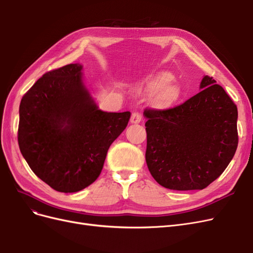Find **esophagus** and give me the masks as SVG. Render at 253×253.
Here are the masks:
<instances>
[{
  "label": "esophagus",
  "instance_id": "esophagus-1",
  "mask_svg": "<svg viewBox=\"0 0 253 253\" xmlns=\"http://www.w3.org/2000/svg\"><path fill=\"white\" fill-rule=\"evenodd\" d=\"M141 114L140 113H138V112H134L133 114H132V116H131V124H139V122L141 121Z\"/></svg>",
  "mask_w": 253,
  "mask_h": 253
}]
</instances>
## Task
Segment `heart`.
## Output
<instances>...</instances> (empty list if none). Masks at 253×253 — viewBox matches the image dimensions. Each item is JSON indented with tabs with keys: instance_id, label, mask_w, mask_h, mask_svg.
<instances>
[{
	"instance_id": "1",
	"label": "heart",
	"mask_w": 253,
	"mask_h": 253,
	"mask_svg": "<svg viewBox=\"0 0 253 253\" xmlns=\"http://www.w3.org/2000/svg\"><path fill=\"white\" fill-rule=\"evenodd\" d=\"M173 76L170 73H160L156 77L148 81L143 86L147 94H155L153 105L159 110H168L174 106L181 97V89L178 84L171 82Z\"/></svg>"
}]
</instances>
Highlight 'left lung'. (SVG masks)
Returning <instances> with one entry per match:
<instances>
[{"label":"left lung","mask_w":253,"mask_h":253,"mask_svg":"<svg viewBox=\"0 0 253 253\" xmlns=\"http://www.w3.org/2000/svg\"><path fill=\"white\" fill-rule=\"evenodd\" d=\"M209 76L202 90L168 110L145 109L151 175L167 189L203 190L225 171L239 143L237 108Z\"/></svg>","instance_id":"left-lung-1"}]
</instances>
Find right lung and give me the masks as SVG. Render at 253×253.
I'll use <instances>...</instances> for the list:
<instances>
[{
    "label": "right lung",
    "instance_id": "add662e5",
    "mask_svg": "<svg viewBox=\"0 0 253 253\" xmlns=\"http://www.w3.org/2000/svg\"><path fill=\"white\" fill-rule=\"evenodd\" d=\"M82 65L44 74L20 104L18 142L33 172L59 192L88 187L131 113L98 109L82 81Z\"/></svg>",
    "mask_w": 253,
    "mask_h": 253
}]
</instances>
